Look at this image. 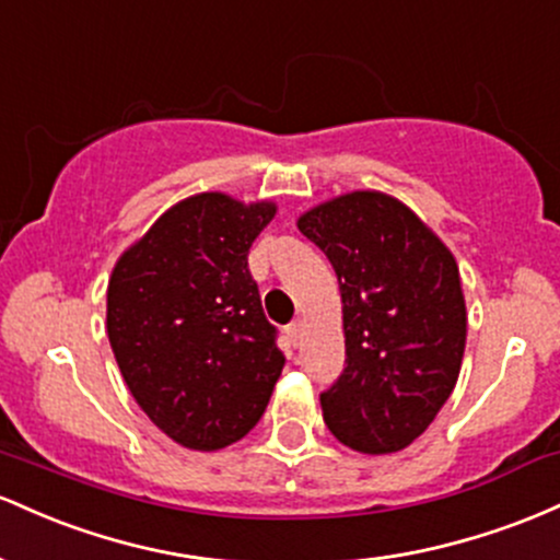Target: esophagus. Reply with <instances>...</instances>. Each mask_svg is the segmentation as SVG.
<instances>
[{"instance_id": "34e87169", "label": "esophagus", "mask_w": 560, "mask_h": 560, "mask_svg": "<svg viewBox=\"0 0 560 560\" xmlns=\"http://www.w3.org/2000/svg\"><path fill=\"white\" fill-rule=\"evenodd\" d=\"M301 330H304V325H301V319H293V323L288 325V328H285L288 341H291L293 347H299V341H301Z\"/></svg>"}]
</instances>
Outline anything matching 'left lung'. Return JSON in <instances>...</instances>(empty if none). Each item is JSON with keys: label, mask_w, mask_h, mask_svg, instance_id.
<instances>
[{"label": "left lung", "mask_w": 560, "mask_h": 560, "mask_svg": "<svg viewBox=\"0 0 560 560\" xmlns=\"http://www.w3.org/2000/svg\"><path fill=\"white\" fill-rule=\"evenodd\" d=\"M299 230L341 288L347 368L319 394L325 425L364 455L410 447L460 375L468 314L455 256L378 190L325 200L301 213Z\"/></svg>", "instance_id": "obj_1"}]
</instances>
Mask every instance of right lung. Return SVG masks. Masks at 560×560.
Returning a JSON list of instances; mask_svg holds the SVG:
<instances>
[{"mask_svg":"<svg viewBox=\"0 0 560 560\" xmlns=\"http://www.w3.org/2000/svg\"><path fill=\"white\" fill-rule=\"evenodd\" d=\"M269 200L198 192L161 213L108 282V338L131 397L168 439L213 452L259 423L285 357L248 248Z\"/></svg>","mask_w":560,"mask_h":560,"instance_id":"add662e5","label":"right lung"}]
</instances>
